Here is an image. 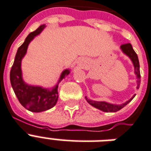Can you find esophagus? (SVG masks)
I'll return each instance as SVG.
<instances>
[{
  "label": "esophagus",
  "instance_id": "esophagus-1",
  "mask_svg": "<svg viewBox=\"0 0 151 151\" xmlns=\"http://www.w3.org/2000/svg\"><path fill=\"white\" fill-rule=\"evenodd\" d=\"M80 63L81 65H84V61H83V60H80Z\"/></svg>",
  "mask_w": 151,
  "mask_h": 151
}]
</instances>
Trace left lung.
<instances>
[{
	"mask_svg": "<svg viewBox=\"0 0 151 151\" xmlns=\"http://www.w3.org/2000/svg\"><path fill=\"white\" fill-rule=\"evenodd\" d=\"M121 50L124 53L125 55L129 57V59H131L132 63L133 64L134 66V73L136 75V78H137V86H136V89H138L139 88V84H140V71H139V59L137 56L135 51L132 48L131 44H125V45H122L121 47ZM136 95H133L131 99H129V100L126 101L125 103H122V104H114V103H110L105 101H95L92 100V99H88L87 96H85V99L88 103H89L90 105L94 106L96 109L102 110L103 112H117L118 110L125 106L131 102L133 98L135 97Z\"/></svg>",
	"mask_w": 151,
	"mask_h": 151,
	"instance_id": "obj_1",
	"label": "left lung"
}]
</instances>
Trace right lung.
I'll use <instances>...</instances> for the list:
<instances>
[{
  "label": "right lung",
  "mask_w": 151,
  "mask_h": 151,
  "mask_svg": "<svg viewBox=\"0 0 151 151\" xmlns=\"http://www.w3.org/2000/svg\"><path fill=\"white\" fill-rule=\"evenodd\" d=\"M46 27L41 25L35 31L32 32L18 48L15 60L10 71V81L13 91L22 106L31 112H43L52 108L58 101V87L59 82L70 73V69H65L61 73L56 85L52 88H46L38 85L27 84L22 78V60L27 54L29 43L34 37L41 34Z\"/></svg>",
  "instance_id": "add662e5"
}]
</instances>
